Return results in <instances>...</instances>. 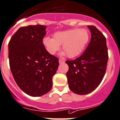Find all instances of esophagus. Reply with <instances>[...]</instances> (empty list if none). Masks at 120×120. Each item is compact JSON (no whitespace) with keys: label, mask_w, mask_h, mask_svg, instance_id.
Listing matches in <instances>:
<instances>
[{"label":"esophagus","mask_w":120,"mask_h":120,"mask_svg":"<svg viewBox=\"0 0 120 120\" xmlns=\"http://www.w3.org/2000/svg\"><path fill=\"white\" fill-rule=\"evenodd\" d=\"M59 64L64 63L65 61H64V60H62V59H59Z\"/></svg>","instance_id":"obj_1"}]
</instances>
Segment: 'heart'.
I'll list each match as a JSON object with an SVG mask.
<instances>
[{
  "instance_id": "obj_1",
  "label": "heart",
  "mask_w": 120,
  "mask_h": 120,
  "mask_svg": "<svg viewBox=\"0 0 120 120\" xmlns=\"http://www.w3.org/2000/svg\"><path fill=\"white\" fill-rule=\"evenodd\" d=\"M90 39L87 30L84 29H74L53 34V38L45 37L43 39V44L46 51L51 55L55 54L62 45L64 52L69 58H74L82 52Z\"/></svg>"
}]
</instances>
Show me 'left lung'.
Masks as SVG:
<instances>
[{"label": "left lung", "mask_w": 120, "mask_h": 120, "mask_svg": "<svg viewBox=\"0 0 120 120\" xmlns=\"http://www.w3.org/2000/svg\"><path fill=\"white\" fill-rule=\"evenodd\" d=\"M91 38L84 53L76 59L66 63L69 69L67 77L73 92L85 95L95 90L104 76L108 59L106 38L95 26L88 25Z\"/></svg>", "instance_id": "obj_1"}]
</instances>
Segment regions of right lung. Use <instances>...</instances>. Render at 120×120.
I'll use <instances>...</instances> for the list:
<instances>
[{
	"mask_svg": "<svg viewBox=\"0 0 120 120\" xmlns=\"http://www.w3.org/2000/svg\"><path fill=\"white\" fill-rule=\"evenodd\" d=\"M44 25H29L19 28L9 44L11 72L19 87L28 95L39 97L51 90L52 78L59 59L50 54L43 44L46 35Z\"/></svg>",
	"mask_w": 120,
	"mask_h": 120,
	"instance_id": "add662e5",
	"label": "right lung"
}]
</instances>
